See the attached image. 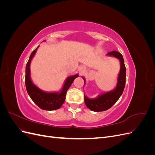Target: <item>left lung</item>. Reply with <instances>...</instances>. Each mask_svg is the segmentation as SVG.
<instances>
[{"mask_svg":"<svg viewBox=\"0 0 155 155\" xmlns=\"http://www.w3.org/2000/svg\"><path fill=\"white\" fill-rule=\"evenodd\" d=\"M107 56H112L116 58L120 61V70L117 79V83L116 87L110 91H108L98 95L95 98H89L85 94V101L86 106L92 111L101 112L107 110L113 105L118 100L122 94L125 85L126 78V68L124 64L123 56L118 51H112L107 54ZM84 80V85H85V78L82 77Z\"/></svg>","mask_w":155,"mask_h":155,"instance_id":"obj_1","label":"left lung"}]
</instances>
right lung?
I'll return each mask as SVG.
<instances>
[{"label":"right lung","instance_id":"1","mask_svg":"<svg viewBox=\"0 0 155 155\" xmlns=\"http://www.w3.org/2000/svg\"><path fill=\"white\" fill-rule=\"evenodd\" d=\"M39 46L32 51L28 61L26 67L25 84L26 91L30 98L39 108L46 110H54L58 109L62 106L65 100L66 94L68 88L72 85V82L79 74H75L73 76H68L65 79L64 83L61 89L58 92H46L41 90L33 83L31 78L30 64L32 59L34 58L37 48Z\"/></svg>","mask_w":155,"mask_h":155}]
</instances>
